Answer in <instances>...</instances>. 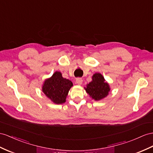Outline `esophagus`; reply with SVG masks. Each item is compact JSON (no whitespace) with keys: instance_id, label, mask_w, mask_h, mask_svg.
Returning a JSON list of instances; mask_svg holds the SVG:
<instances>
[{"instance_id":"34e87169","label":"esophagus","mask_w":153,"mask_h":153,"mask_svg":"<svg viewBox=\"0 0 153 153\" xmlns=\"http://www.w3.org/2000/svg\"><path fill=\"white\" fill-rule=\"evenodd\" d=\"M76 83L77 85H81L82 83H83V79H82V78H81V77H77V78H76Z\"/></svg>"}]
</instances>
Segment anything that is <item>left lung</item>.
<instances>
[{"label":"left lung","instance_id":"obj_1","mask_svg":"<svg viewBox=\"0 0 153 153\" xmlns=\"http://www.w3.org/2000/svg\"><path fill=\"white\" fill-rule=\"evenodd\" d=\"M86 91L95 100H100L106 97L110 88L101 74L96 73L92 76V81L87 84Z\"/></svg>","mask_w":153,"mask_h":153}]
</instances>
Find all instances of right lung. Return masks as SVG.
<instances>
[{"instance_id": "obj_1", "label": "right lung", "mask_w": 153, "mask_h": 153, "mask_svg": "<svg viewBox=\"0 0 153 153\" xmlns=\"http://www.w3.org/2000/svg\"><path fill=\"white\" fill-rule=\"evenodd\" d=\"M72 85L71 81L62 77L61 72H56L50 79L45 81L42 91L53 103L61 104L66 101V97Z\"/></svg>"}]
</instances>
